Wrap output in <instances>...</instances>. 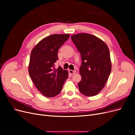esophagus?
I'll return each instance as SVG.
<instances>
[{
  "label": "esophagus",
  "instance_id": "esophagus-1",
  "mask_svg": "<svg viewBox=\"0 0 135 135\" xmlns=\"http://www.w3.org/2000/svg\"><path fill=\"white\" fill-rule=\"evenodd\" d=\"M69 72L70 74H75V73H76V71L75 70H69Z\"/></svg>",
  "mask_w": 135,
  "mask_h": 135
}]
</instances>
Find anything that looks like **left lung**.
<instances>
[{"label": "left lung", "mask_w": 135, "mask_h": 135, "mask_svg": "<svg viewBox=\"0 0 135 135\" xmlns=\"http://www.w3.org/2000/svg\"><path fill=\"white\" fill-rule=\"evenodd\" d=\"M71 38L82 61L79 69V91L86 96H95L105 87L111 73L109 48L101 39L87 33L73 35Z\"/></svg>", "instance_id": "left-lung-1"}]
</instances>
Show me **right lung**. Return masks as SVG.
<instances>
[{"mask_svg": "<svg viewBox=\"0 0 135 135\" xmlns=\"http://www.w3.org/2000/svg\"><path fill=\"white\" fill-rule=\"evenodd\" d=\"M69 36V34L51 35L40 40L31 51L28 73L36 88L47 97L59 95L68 77L67 70L55 66L59 48Z\"/></svg>", "mask_w": 135, "mask_h": 135, "instance_id": "add662e5", "label": "right lung"}]
</instances>
